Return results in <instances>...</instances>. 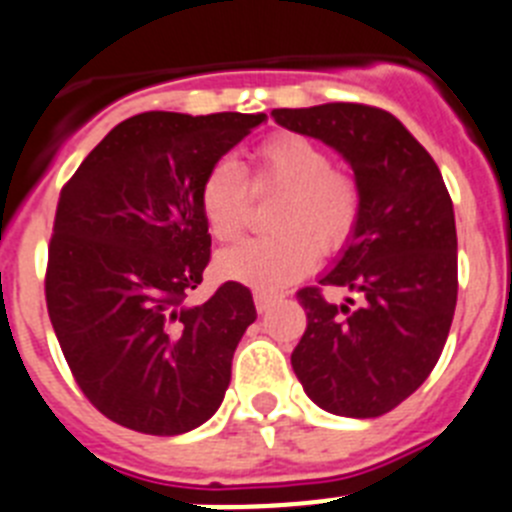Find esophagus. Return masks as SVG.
<instances>
[{"label": "esophagus", "mask_w": 512, "mask_h": 512, "mask_svg": "<svg viewBox=\"0 0 512 512\" xmlns=\"http://www.w3.org/2000/svg\"><path fill=\"white\" fill-rule=\"evenodd\" d=\"M252 296H255V306L260 313L267 311V308L278 301V293H273V290H267V288H255V293H252Z\"/></svg>", "instance_id": "34e87169"}]
</instances>
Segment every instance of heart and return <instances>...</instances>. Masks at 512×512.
I'll use <instances>...</instances> for the list:
<instances>
[{
  "mask_svg": "<svg viewBox=\"0 0 512 512\" xmlns=\"http://www.w3.org/2000/svg\"><path fill=\"white\" fill-rule=\"evenodd\" d=\"M252 188H278L267 237L247 239L219 255V273L250 285H285L316 265L321 252L342 250L362 214V191L352 173L336 168L324 145L296 132H278L252 150ZM250 181L234 158L206 168L199 206L216 242H234L250 219Z\"/></svg>",
  "mask_w": 512,
  "mask_h": 512,
  "instance_id": "obj_1",
  "label": "heart"
}]
</instances>
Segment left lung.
<instances>
[{
  "label": "left lung",
  "instance_id": "8db88e82",
  "mask_svg": "<svg viewBox=\"0 0 512 512\" xmlns=\"http://www.w3.org/2000/svg\"><path fill=\"white\" fill-rule=\"evenodd\" d=\"M275 122L347 158L362 214L342 260L296 293L306 331L290 365L313 403L377 418L416 393L441 357L457 308V227L439 165L385 109H273ZM324 287L353 293L329 304Z\"/></svg>",
  "mask_w": 512,
  "mask_h": 512
}]
</instances>
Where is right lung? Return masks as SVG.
<instances>
[{
	"mask_svg": "<svg viewBox=\"0 0 512 512\" xmlns=\"http://www.w3.org/2000/svg\"><path fill=\"white\" fill-rule=\"evenodd\" d=\"M265 119L137 114L63 186L45 267L48 316L81 393L119 426L186 434L222 405L257 311L234 280L201 306L186 303L211 260L199 186Z\"/></svg>",
	"mask_w": 512,
	"mask_h": 512,
	"instance_id": "obj_1",
	"label": "right lung"
}]
</instances>
